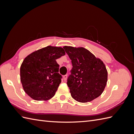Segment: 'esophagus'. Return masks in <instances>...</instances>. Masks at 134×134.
Returning a JSON list of instances; mask_svg holds the SVG:
<instances>
[{
    "label": "esophagus",
    "instance_id": "34e87169",
    "mask_svg": "<svg viewBox=\"0 0 134 134\" xmlns=\"http://www.w3.org/2000/svg\"><path fill=\"white\" fill-rule=\"evenodd\" d=\"M67 79V75H65L63 76V80L65 81Z\"/></svg>",
    "mask_w": 134,
    "mask_h": 134
}]
</instances>
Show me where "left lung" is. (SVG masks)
Instances as JSON below:
<instances>
[{"label":"left lung","instance_id":"left-lung-1","mask_svg":"<svg viewBox=\"0 0 134 134\" xmlns=\"http://www.w3.org/2000/svg\"><path fill=\"white\" fill-rule=\"evenodd\" d=\"M71 60V74L67 79L71 97L86 103L98 97L107 82V71L103 62L84 47L64 46Z\"/></svg>","mask_w":134,"mask_h":134}]
</instances>
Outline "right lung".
<instances>
[{
    "label": "right lung",
    "mask_w": 134,
    "mask_h": 134,
    "mask_svg": "<svg viewBox=\"0 0 134 134\" xmlns=\"http://www.w3.org/2000/svg\"><path fill=\"white\" fill-rule=\"evenodd\" d=\"M65 54L62 47L48 46L24 59L20 68L21 82L31 98L47 100L54 96L62 78L56 60Z\"/></svg>",
    "instance_id": "add662e5"
}]
</instances>
